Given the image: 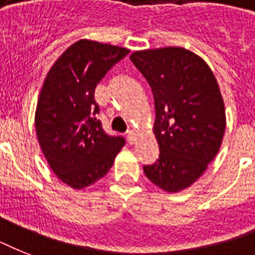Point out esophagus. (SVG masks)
Segmentation results:
<instances>
[{"mask_svg":"<svg viewBox=\"0 0 255 255\" xmlns=\"http://www.w3.org/2000/svg\"><path fill=\"white\" fill-rule=\"evenodd\" d=\"M127 140H128V143H129V144L135 143L136 132L133 131V129H129V131L127 132Z\"/></svg>","mask_w":255,"mask_h":255,"instance_id":"obj_1","label":"esophagus"}]
</instances>
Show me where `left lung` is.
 Returning a JSON list of instances; mask_svg holds the SVG:
<instances>
[{
  "label": "left lung",
  "mask_w": 255,
  "mask_h": 255,
  "mask_svg": "<svg viewBox=\"0 0 255 255\" xmlns=\"http://www.w3.org/2000/svg\"><path fill=\"white\" fill-rule=\"evenodd\" d=\"M151 86L153 132L160 155L144 173L174 193L192 185L216 157L225 133V107L205 61L182 47L136 51L129 57Z\"/></svg>",
  "instance_id": "left-lung-1"
}]
</instances>
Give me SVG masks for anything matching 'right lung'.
Segmentation results:
<instances>
[{
	"instance_id": "1",
	"label": "right lung",
	"mask_w": 255,
	"mask_h": 255,
	"mask_svg": "<svg viewBox=\"0 0 255 255\" xmlns=\"http://www.w3.org/2000/svg\"><path fill=\"white\" fill-rule=\"evenodd\" d=\"M129 50L81 39L58 58L42 86L35 129L50 168L82 189L106 176L126 140L108 135L98 119L95 88Z\"/></svg>"
}]
</instances>
